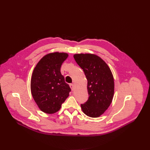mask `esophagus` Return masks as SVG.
<instances>
[{"mask_svg": "<svg viewBox=\"0 0 150 150\" xmlns=\"http://www.w3.org/2000/svg\"><path fill=\"white\" fill-rule=\"evenodd\" d=\"M70 87L71 89H72V91H74V87H75V86H74V84H70Z\"/></svg>", "mask_w": 150, "mask_h": 150, "instance_id": "34e87169", "label": "esophagus"}]
</instances>
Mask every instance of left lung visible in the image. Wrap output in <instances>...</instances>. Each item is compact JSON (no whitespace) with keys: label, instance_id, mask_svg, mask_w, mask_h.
I'll use <instances>...</instances> for the list:
<instances>
[{"label":"left lung","instance_id":"1","mask_svg":"<svg viewBox=\"0 0 150 150\" xmlns=\"http://www.w3.org/2000/svg\"><path fill=\"white\" fill-rule=\"evenodd\" d=\"M74 57L88 80L89 98L81 105L82 111L90 117H98L106 111L113 99L114 81L111 70L95 54L78 53Z\"/></svg>","mask_w":150,"mask_h":150}]
</instances>
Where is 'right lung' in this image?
Instances as JSON below:
<instances>
[{"label": "right lung", "instance_id": "1", "mask_svg": "<svg viewBox=\"0 0 150 150\" xmlns=\"http://www.w3.org/2000/svg\"><path fill=\"white\" fill-rule=\"evenodd\" d=\"M69 54L53 52L45 54L35 66L31 78L32 97L39 109L49 114L58 112L71 91L61 67Z\"/></svg>", "mask_w": 150, "mask_h": 150}]
</instances>
